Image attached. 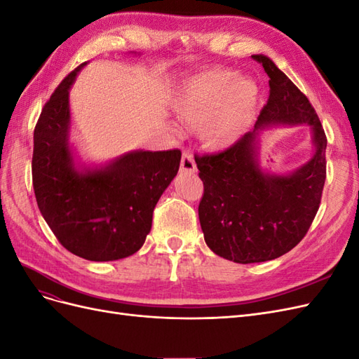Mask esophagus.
I'll return each instance as SVG.
<instances>
[{
	"label": "esophagus",
	"mask_w": 359,
	"mask_h": 359,
	"mask_svg": "<svg viewBox=\"0 0 359 359\" xmlns=\"http://www.w3.org/2000/svg\"><path fill=\"white\" fill-rule=\"evenodd\" d=\"M182 173H194L198 169H196V163H194V158L191 156V153H189V151H184L182 153V158H181V169H180Z\"/></svg>",
	"instance_id": "esophagus-1"
}]
</instances>
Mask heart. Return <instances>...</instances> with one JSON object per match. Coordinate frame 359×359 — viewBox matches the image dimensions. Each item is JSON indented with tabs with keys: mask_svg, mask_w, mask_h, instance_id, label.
I'll list each match as a JSON object with an SVG mask.
<instances>
[{
	"mask_svg": "<svg viewBox=\"0 0 359 359\" xmlns=\"http://www.w3.org/2000/svg\"><path fill=\"white\" fill-rule=\"evenodd\" d=\"M259 103L255 81L219 70L198 76L178 94L173 111L184 124L201 128L214 149L235 145L250 128Z\"/></svg>",
	"mask_w": 359,
	"mask_h": 359,
	"instance_id": "b5f03b06",
	"label": "heart"
}]
</instances>
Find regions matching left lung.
Instances as JSON below:
<instances>
[{
    "label": "left lung",
    "instance_id": "left-lung-1",
    "mask_svg": "<svg viewBox=\"0 0 359 359\" xmlns=\"http://www.w3.org/2000/svg\"><path fill=\"white\" fill-rule=\"evenodd\" d=\"M269 76V97L253 132L217 154L194 156L203 181L199 222L215 255L236 264L273 260L290 252L311 226L327 178V136L297 85L265 55H253ZM273 123H307L315 154L286 176L262 170L258 133Z\"/></svg>",
    "mask_w": 359,
    "mask_h": 359
}]
</instances>
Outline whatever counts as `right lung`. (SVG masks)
I'll use <instances>...</instances> for the list:
<instances>
[{
  "label": "right lung",
  "mask_w": 359,
  "mask_h": 359,
  "mask_svg": "<svg viewBox=\"0 0 359 359\" xmlns=\"http://www.w3.org/2000/svg\"><path fill=\"white\" fill-rule=\"evenodd\" d=\"M69 73L34 128L32 187L50 231L70 253L94 262L132 256L144 245L160 196L180 169L181 151H132L102 168L74 165L69 145Z\"/></svg>",
  "instance_id": "right-lung-1"
}]
</instances>
